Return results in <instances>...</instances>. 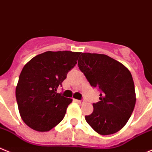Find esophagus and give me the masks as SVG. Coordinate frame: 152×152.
Masks as SVG:
<instances>
[{
    "mask_svg": "<svg viewBox=\"0 0 152 152\" xmlns=\"http://www.w3.org/2000/svg\"><path fill=\"white\" fill-rule=\"evenodd\" d=\"M74 100L76 102V103H81L82 102H83L82 100Z\"/></svg>",
    "mask_w": 152,
    "mask_h": 152,
    "instance_id": "obj_1",
    "label": "esophagus"
}]
</instances>
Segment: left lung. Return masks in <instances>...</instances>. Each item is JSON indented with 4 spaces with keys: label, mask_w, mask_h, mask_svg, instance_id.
<instances>
[{
    "label": "left lung",
    "mask_w": 152,
    "mask_h": 152,
    "mask_svg": "<svg viewBox=\"0 0 152 152\" xmlns=\"http://www.w3.org/2000/svg\"><path fill=\"white\" fill-rule=\"evenodd\" d=\"M79 69L92 87H98L100 101L93 103L94 111L86 116L88 124L100 135L119 131L134 111L136 93L129 69L108 55L82 53Z\"/></svg>",
    "instance_id": "1"
}]
</instances>
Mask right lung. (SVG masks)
Instances as JSON below:
<instances>
[{
    "instance_id": "add662e5",
    "label": "right lung",
    "mask_w": 152,
    "mask_h": 152,
    "mask_svg": "<svg viewBox=\"0 0 152 152\" xmlns=\"http://www.w3.org/2000/svg\"><path fill=\"white\" fill-rule=\"evenodd\" d=\"M82 52H43L24 66L15 89L24 122L39 132L49 131L63 120L72 99L57 93Z\"/></svg>"
}]
</instances>
